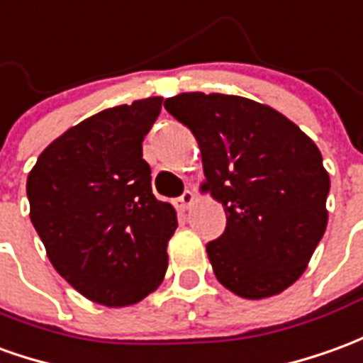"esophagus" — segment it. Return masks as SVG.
<instances>
[{
	"mask_svg": "<svg viewBox=\"0 0 363 363\" xmlns=\"http://www.w3.org/2000/svg\"><path fill=\"white\" fill-rule=\"evenodd\" d=\"M194 202H196V194H194L192 190H186L181 199H177L174 206L179 208V210H189V208L194 206Z\"/></svg>",
	"mask_w": 363,
	"mask_h": 363,
	"instance_id": "esophagus-1",
	"label": "esophagus"
}]
</instances>
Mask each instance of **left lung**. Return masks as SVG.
I'll list each match as a JSON object with an SVG mask.
<instances>
[{"label": "left lung", "instance_id": "left-lung-1", "mask_svg": "<svg viewBox=\"0 0 363 363\" xmlns=\"http://www.w3.org/2000/svg\"><path fill=\"white\" fill-rule=\"evenodd\" d=\"M164 110L192 131L225 232L206 245L216 279L267 298L305 273L328 224L330 177L314 141L281 111L228 94L182 92Z\"/></svg>", "mask_w": 363, "mask_h": 363}]
</instances>
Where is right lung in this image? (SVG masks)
I'll list each match as a JSON object with an SVG mask.
<instances>
[{"label":"right lung","instance_id":"obj_1","mask_svg":"<svg viewBox=\"0 0 363 363\" xmlns=\"http://www.w3.org/2000/svg\"><path fill=\"white\" fill-rule=\"evenodd\" d=\"M161 96L116 106L65 131L27 177L31 222L52 267L88 301L129 306L163 281L177 212L151 190L143 139Z\"/></svg>","mask_w":363,"mask_h":363}]
</instances>
